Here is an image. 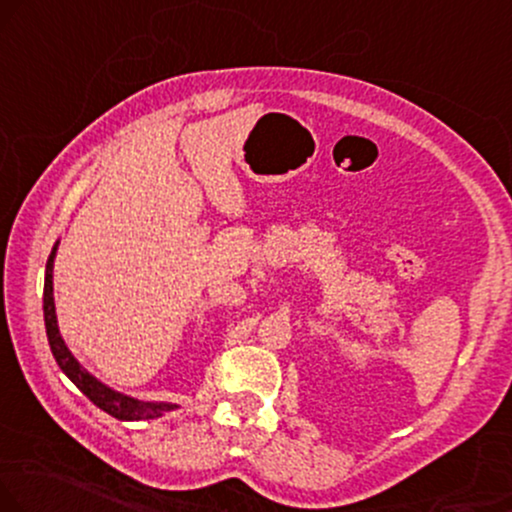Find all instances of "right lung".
<instances>
[{"label": "right lung", "instance_id": "1", "mask_svg": "<svg viewBox=\"0 0 512 512\" xmlns=\"http://www.w3.org/2000/svg\"><path fill=\"white\" fill-rule=\"evenodd\" d=\"M56 246H59V242L54 244L52 254H49L47 273H44V327H47L49 346H52V353H54L56 363H59V368L66 372L68 380H71L75 387H78L82 394H85L87 399L94 403V406H99L104 413H109L118 420H130V422L154 420V418H159L161 413H166V410H173L175 408L173 403H142V401L130 399V396L118 394V391L109 389L106 384H102L97 377H92L90 372L82 368V365L73 358V353L66 349V344H63V339L59 334V325H56V311H54L52 268H54Z\"/></svg>", "mask_w": 512, "mask_h": 512}]
</instances>
